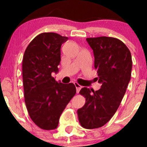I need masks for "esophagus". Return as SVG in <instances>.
<instances>
[{
  "label": "esophagus",
  "mask_w": 147,
  "mask_h": 147,
  "mask_svg": "<svg viewBox=\"0 0 147 147\" xmlns=\"http://www.w3.org/2000/svg\"><path fill=\"white\" fill-rule=\"evenodd\" d=\"M74 84H75V86H76V90H77V93L78 94V93H79L80 90L82 89V86H80L79 84L77 83V82L74 83Z\"/></svg>",
  "instance_id": "34e87169"
}]
</instances>
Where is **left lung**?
Instances as JSON below:
<instances>
[{"mask_svg": "<svg viewBox=\"0 0 147 147\" xmlns=\"http://www.w3.org/2000/svg\"><path fill=\"white\" fill-rule=\"evenodd\" d=\"M94 51V67L97 69L101 88L97 91L84 87L80 94L86 103L78 110L82 127H102L115 114L125 94L131 77L132 61L130 50L122 41L114 37L87 38Z\"/></svg>", "mask_w": 147, "mask_h": 147, "instance_id": "8db88e82", "label": "left lung"}]
</instances>
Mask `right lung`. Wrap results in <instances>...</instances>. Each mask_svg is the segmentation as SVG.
Segmentation results:
<instances>
[{
	"label": "right lung",
	"mask_w": 147,
	"mask_h": 147,
	"mask_svg": "<svg viewBox=\"0 0 147 147\" xmlns=\"http://www.w3.org/2000/svg\"><path fill=\"white\" fill-rule=\"evenodd\" d=\"M68 37L55 33H42L26 48L23 59L24 97L33 122L43 130L57 127L59 117L76 94L74 84L55 81L61 61V46Z\"/></svg>",
	"instance_id": "1"
}]
</instances>
